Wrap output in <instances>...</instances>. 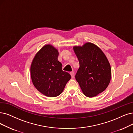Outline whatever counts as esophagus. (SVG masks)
Listing matches in <instances>:
<instances>
[{
    "instance_id": "obj_1",
    "label": "esophagus",
    "mask_w": 133,
    "mask_h": 133,
    "mask_svg": "<svg viewBox=\"0 0 133 133\" xmlns=\"http://www.w3.org/2000/svg\"><path fill=\"white\" fill-rule=\"evenodd\" d=\"M70 75H71V77H72V78H74V76H75V73H74V72H73V71L70 72Z\"/></svg>"
}]
</instances>
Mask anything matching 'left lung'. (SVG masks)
<instances>
[{
    "label": "left lung",
    "mask_w": 133,
    "mask_h": 133,
    "mask_svg": "<svg viewBox=\"0 0 133 133\" xmlns=\"http://www.w3.org/2000/svg\"><path fill=\"white\" fill-rule=\"evenodd\" d=\"M79 64L75 78L83 94L92 98L103 92L111 77L110 63L98 46L88 42L82 47H74Z\"/></svg>",
    "instance_id": "left-lung-1"
}]
</instances>
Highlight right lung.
Here are the masks:
<instances>
[{
  "instance_id": "1",
  "label": "right lung",
  "mask_w": 133,
  "mask_h": 133,
  "mask_svg": "<svg viewBox=\"0 0 133 133\" xmlns=\"http://www.w3.org/2000/svg\"><path fill=\"white\" fill-rule=\"evenodd\" d=\"M58 52L51 45L44 46L36 54L31 63L32 82L40 93L49 97L61 94L71 76L62 70L58 60Z\"/></svg>"
}]
</instances>
